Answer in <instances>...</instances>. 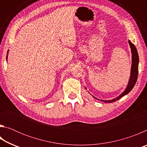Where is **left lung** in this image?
Wrapping results in <instances>:
<instances>
[{
    "mask_svg": "<svg viewBox=\"0 0 147 147\" xmlns=\"http://www.w3.org/2000/svg\"><path fill=\"white\" fill-rule=\"evenodd\" d=\"M128 43H129V45H130L131 52V67L130 76V79H129L127 87H126L125 90H124L123 93L120 94V95L118 96L117 97H116L115 98L111 99V100H100V99H98V100H100V101H102V102H107V103H110V102H113L119 99H120L121 98L123 97V96H125L126 94H127L129 92L133 89L134 86H135L137 79H138V76L139 56H138V51H137L135 45H134L131 43L130 40H128Z\"/></svg>",
    "mask_w": 147,
    "mask_h": 147,
    "instance_id": "8db88e82",
    "label": "left lung"
}]
</instances>
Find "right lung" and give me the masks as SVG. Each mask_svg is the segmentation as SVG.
<instances>
[{
	"label": "right lung",
	"instance_id": "obj_1",
	"mask_svg": "<svg viewBox=\"0 0 147 147\" xmlns=\"http://www.w3.org/2000/svg\"><path fill=\"white\" fill-rule=\"evenodd\" d=\"M8 54H7V56H6V59H8Z\"/></svg>",
	"mask_w": 147,
	"mask_h": 147
}]
</instances>
